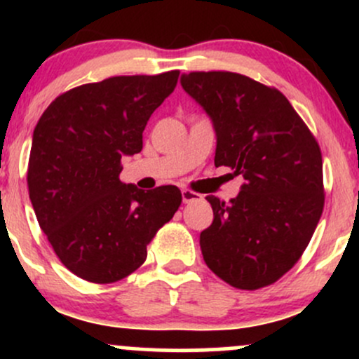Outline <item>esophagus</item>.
Returning a JSON list of instances; mask_svg holds the SVG:
<instances>
[{"label": "esophagus", "mask_w": 359, "mask_h": 359, "mask_svg": "<svg viewBox=\"0 0 359 359\" xmlns=\"http://www.w3.org/2000/svg\"><path fill=\"white\" fill-rule=\"evenodd\" d=\"M199 197H201V194L194 192V191H191V189H182V201L185 204L192 203V201L199 199Z\"/></svg>", "instance_id": "1"}]
</instances>
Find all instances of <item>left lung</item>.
Returning a JSON list of instances; mask_svg holds the SVG:
<instances>
[{
	"instance_id": "left-lung-1",
	"label": "left lung",
	"mask_w": 359,
	"mask_h": 359,
	"mask_svg": "<svg viewBox=\"0 0 359 359\" xmlns=\"http://www.w3.org/2000/svg\"><path fill=\"white\" fill-rule=\"evenodd\" d=\"M185 93L212 119L214 165L245 184L229 203L208 196L214 221L201 233L205 265L241 290L271 285L307 248L324 209L323 155L278 89L236 72H191Z\"/></svg>"
}]
</instances>
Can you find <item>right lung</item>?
Returning <instances> with one entry per match:
<instances>
[{
	"instance_id": "obj_1",
	"label": "right lung",
	"mask_w": 359,
	"mask_h": 359,
	"mask_svg": "<svg viewBox=\"0 0 359 359\" xmlns=\"http://www.w3.org/2000/svg\"><path fill=\"white\" fill-rule=\"evenodd\" d=\"M179 71L116 76L60 94L40 116L28 160V192L53 251L77 277L113 283L147 259V246L174 217L175 185L123 184L121 156L140 154L151 113Z\"/></svg>"
}]
</instances>
